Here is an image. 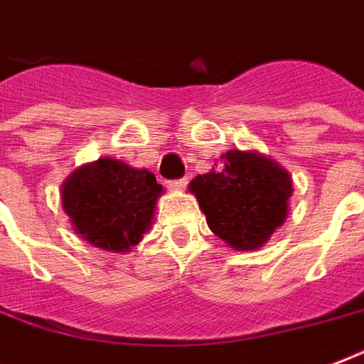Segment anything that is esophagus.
<instances>
[{
	"mask_svg": "<svg viewBox=\"0 0 364 364\" xmlns=\"http://www.w3.org/2000/svg\"><path fill=\"white\" fill-rule=\"evenodd\" d=\"M187 177L176 179V181H168V188H170V191H183V188L187 187Z\"/></svg>",
	"mask_w": 364,
	"mask_h": 364,
	"instance_id": "esophagus-1",
	"label": "esophagus"
}]
</instances>
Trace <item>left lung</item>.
I'll list each match as a JSON object with an SVG mask.
<instances>
[{
    "mask_svg": "<svg viewBox=\"0 0 364 364\" xmlns=\"http://www.w3.org/2000/svg\"><path fill=\"white\" fill-rule=\"evenodd\" d=\"M212 171L196 176L191 194L210 231L238 252L262 248L287 221L292 177L257 151H227Z\"/></svg>",
    "mask_w": 364,
    "mask_h": 364,
    "instance_id": "1",
    "label": "left lung"
}]
</instances>
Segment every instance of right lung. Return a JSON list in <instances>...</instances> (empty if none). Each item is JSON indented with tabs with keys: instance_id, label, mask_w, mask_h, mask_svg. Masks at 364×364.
Segmentation results:
<instances>
[{
	"instance_id": "right-lung-1",
	"label": "right lung",
	"mask_w": 364,
	"mask_h": 364,
	"mask_svg": "<svg viewBox=\"0 0 364 364\" xmlns=\"http://www.w3.org/2000/svg\"><path fill=\"white\" fill-rule=\"evenodd\" d=\"M162 193V185L149 170L102 156L66 177L60 185V204L82 240L126 254L151 229Z\"/></svg>"
}]
</instances>
